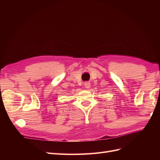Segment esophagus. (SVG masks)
I'll use <instances>...</instances> for the list:
<instances>
[{"instance_id": "esophagus-1", "label": "esophagus", "mask_w": 160, "mask_h": 160, "mask_svg": "<svg viewBox=\"0 0 160 160\" xmlns=\"http://www.w3.org/2000/svg\"><path fill=\"white\" fill-rule=\"evenodd\" d=\"M84 87H85V88H87V89H89L91 87V83L89 82H84Z\"/></svg>"}]
</instances>
